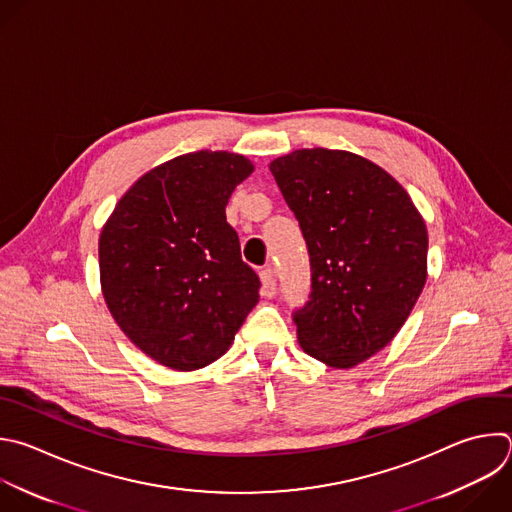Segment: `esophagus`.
Segmentation results:
<instances>
[{
    "label": "esophagus",
    "mask_w": 512,
    "mask_h": 512,
    "mask_svg": "<svg viewBox=\"0 0 512 512\" xmlns=\"http://www.w3.org/2000/svg\"><path fill=\"white\" fill-rule=\"evenodd\" d=\"M259 279H261V293H263L265 297H273L275 291H277L275 269H273V267H265V269L259 273Z\"/></svg>",
    "instance_id": "1"
}]
</instances>
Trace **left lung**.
<instances>
[{
	"label": "left lung",
	"instance_id": "1",
	"mask_svg": "<svg viewBox=\"0 0 512 512\" xmlns=\"http://www.w3.org/2000/svg\"><path fill=\"white\" fill-rule=\"evenodd\" d=\"M311 261V295L293 313L299 346L348 370L386 348L428 277V231L404 187L372 160L301 148L271 160Z\"/></svg>",
	"mask_w": 512,
	"mask_h": 512
}]
</instances>
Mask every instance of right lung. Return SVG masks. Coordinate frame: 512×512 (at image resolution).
Segmentation results:
<instances>
[{"label":"right lung","instance_id":"obj_1","mask_svg":"<svg viewBox=\"0 0 512 512\" xmlns=\"http://www.w3.org/2000/svg\"><path fill=\"white\" fill-rule=\"evenodd\" d=\"M253 170L227 150L181 154L142 175L102 227L104 301L130 342L170 370L219 360L259 301V277L225 215Z\"/></svg>","mask_w":512,"mask_h":512}]
</instances>
